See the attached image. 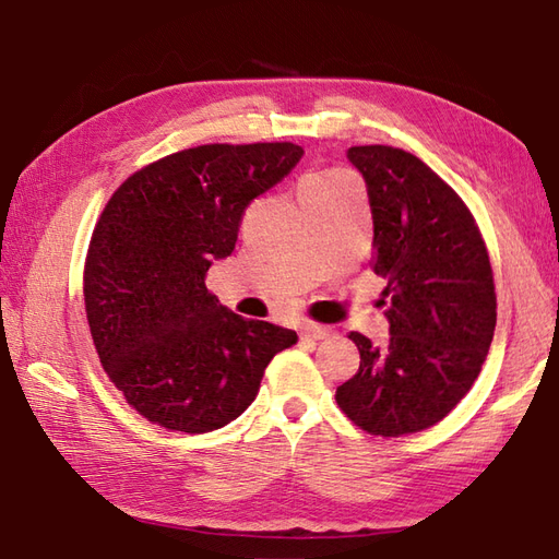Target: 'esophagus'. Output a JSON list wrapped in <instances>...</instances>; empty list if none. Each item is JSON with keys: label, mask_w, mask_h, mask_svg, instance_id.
<instances>
[{"label": "esophagus", "mask_w": 559, "mask_h": 559, "mask_svg": "<svg viewBox=\"0 0 559 559\" xmlns=\"http://www.w3.org/2000/svg\"><path fill=\"white\" fill-rule=\"evenodd\" d=\"M300 333H302V338H307V341H323V338H329V335H331V329L321 326V323H314V321H305L300 326Z\"/></svg>", "instance_id": "34e87169"}]
</instances>
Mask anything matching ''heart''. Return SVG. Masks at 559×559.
<instances>
[{
	"label": "heart",
	"instance_id": "1",
	"mask_svg": "<svg viewBox=\"0 0 559 559\" xmlns=\"http://www.w3.org/2000/svg\"><path fill=\"white\" fill-rule=\"evenodd\" d=\"M347 180H349V176L343 171H311L300 180V194L343 186V183H347Z\"/></svg>",
	"mask_w": 559,
	"mask_h": 559
}]
</instances>
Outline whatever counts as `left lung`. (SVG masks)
<instances>
[{
  "mask_svg": "<svg viewBox=\"0 0 559 559\" xmlns=\"http://www.w3.org/2000/svg\"><path fill=\"white\" fill-rule=\"evenodd\" d=\"M367 180L373 274L391 335L349 333L359 369L335 402L361 431L419 433L457 407L481 373L496 331V283L481 230L460 194L419 157L388 145L349 147Z\"/></svg>",
  "mask_w": 559,
  "mask_h": 559,
  "instance_id": "8db88e82",
  "label": "left lung"
}]
</instances>
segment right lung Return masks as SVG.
<instances>
[{
	"instance_id": "1",
	"label": "right lung",
	"mask_w": 559,
	"mask_h": 559,
	"mask_svg": "<svg viewBox=\"0 0 559 559\" xmlns=\"http://www.w3.org/2000/svg\"><path fill=\"white\" fill-rule=\"evenodd\" d=\"M300 157L293 142L180 150L128 176L104 206L85 311L104 371L140 417L183 433L226 426L297 343L295 331L233 314L204 278L236 248L245 206Z\"/></svg>"
}]
</instances>
